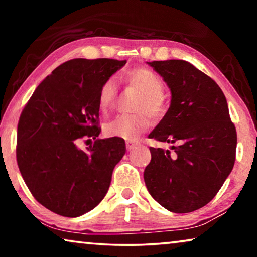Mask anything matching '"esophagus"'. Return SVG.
<instances>
[{"mask_svg": "<svg viewBox=\"0 0 257 257\" xmlns=\"http://www.w3.org/2000/svg\"><path fill=\"white\" fill-rule=\"evenodd\" d=\"M139 145V143L136 141H128L125 142V147H127L128 151H132L134 149H136V147Z\"/></svg>", "mask_w": 257, "mask_h": 257, "instance_id": "esophagus-1", "label": "esophagus"}]
</instances>
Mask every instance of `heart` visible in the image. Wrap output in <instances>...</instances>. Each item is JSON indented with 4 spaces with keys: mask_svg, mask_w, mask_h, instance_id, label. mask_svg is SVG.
I'll list each match as a JSON object with an SVG mask.
<instances>
[{
    "mask_svg": "<svg viewBox=\"0 0 257 257\" xmlns=\"http://www.w3.org/2000/svg\"><path fill=\"white\" fill-rule=\"evenodd\" d=\"M128 84L136 87L143 93L136 106V114L118 115L104 125V132L108 137H118L125 141H136L150 127L149 113L153 119L162 118L165 113L163 97L164 85L154 71L147 68L130 69L124 75ZM118 95V84L114 78H107L98 92V105L102 111H107L114 105Z\"/></svg>",
    "mask_w": 257,
    "mask_h": 257,
    "instance_id": "obj_1",
    "label": "heart"
}]
</instances>
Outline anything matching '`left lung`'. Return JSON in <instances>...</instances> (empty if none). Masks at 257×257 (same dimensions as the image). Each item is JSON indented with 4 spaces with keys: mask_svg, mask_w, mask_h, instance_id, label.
Masks as SVG:
<instances>
[{
    "mask_svg": "<svg viewBox=\"0 0 257 257\" xmlns=\"http://www.w3.org/2000/svg\"><path fill=\"white\" fill-rule=\"evenodd\" d=\"M167 82L171 104L149 138L172 144L150 147L144 180L151 196L175 213L205 206L231 172L237 133L219 85L184 60L147 62Z\"/></svg>",
    "mask_w": 257,
    "mask_h": 257,
    "instance_id": "obj_1",
    "label": "left lung"
}]
</instances>
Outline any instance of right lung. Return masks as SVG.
<instances>
[{
  "label": "right lung",
  "mask_w": 257,
  "mask_h": 257,
  "mask_svg": "<svg viewBox=\"0 0 257 257\" xmlns=\"http://www.w3.org/2000/svg\"><path fill=\"white\" fill-rule=\"evenodd\" d=\"M125 62L69 60L37 86L21 112L20 173L35 199L56 214L77 217L96 207L125 153L124 139L98 138L99 88ZM82 137L94 139L87 152L76 146Z\"/></svg>",
  "instance_id": "add662e5"
}]
</instances>
